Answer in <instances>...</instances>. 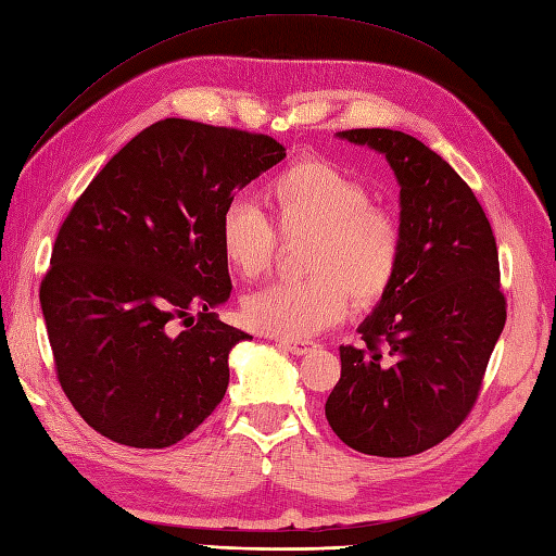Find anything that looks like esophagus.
Here are the masks:
<instances>
[{
	"label": "esophagus",
	"mask_w": 556,
	"mask_h": 556,
	"mask_svg": "<svg viewBox=\"0 0 556 556\" xmlns=\"http://www.w3.org/2000/svg\"><path fill=\"white\" fill-rule=\"evenodd\" d=\"M278 344H280L282 350H288V352L298 354V356H302V354H309V352L316 348V342H312V340H288V338L278 340Z\"/></svg>",
	"instance_id": "esophagus-1"
}]
</instances>
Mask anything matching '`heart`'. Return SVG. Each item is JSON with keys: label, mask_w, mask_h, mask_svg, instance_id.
Returning a JSON list of instances; mask_svg holds the SVG:
<instances>
[{"label": "heart", "mask_w": 556, "mask_h": 556, "mask_svg": "<svg viewBox=\"0 0 556 556\" xmlns=\"http://www.w3.org/2000/svg\"><path fill=\"white\" fill-rule=\"evenodd\" d=\"M266 204L286 238L309 232L302 280L270 282L247 294L244 320L276 338H309L348 314L350 304L371 306L392 286L402 256V228L371 204L362 180L324 159H304L266 185ZM220 252L244 280L274 264L278 232L252 202L236 200L220 216Z\"/></svg>", "instance_id": "1"}]
</instances>
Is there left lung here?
<instances>
[{"label":"left lung","mask_w":556,"mask_h":556,"mask_svg":"<svg viewBox=\"0 0 556 556\" xmlns=\"http://www.w3.org/2000/svg\"><path fill=\"white\" fill-rule=\"evenodd\" d=\"M388 159L400 182L402 256L390 290L340 348L326 400L336 435L374 456L421 454L473 409L507 320L490 220L462 176L430 147L390 128L342 130Z\"/></svg>","instance_id":"8db88e82"}]
</instances>
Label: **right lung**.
I'll return each mask as SVG.
<instances>
[{"label": "right lung", "mask_w": 556, "mask_h": 556, "mask_svg": "<svg viewBox=\"0 0 556 556\" xmlns=\"http://www.w3.org/2000/svg\"><path fill=\"white\" fill-rule=\"evenodd\" d=\"M282 159L286 147L268 135L164 118L73 204L40 304L56 378L97 433L170 447L224 400L228 354L252 336L214 312L232 290L220 216ZM178 319L185 331L173 328Z\"/></svg>", "instance_id": "add662e5"}]
</instances>
